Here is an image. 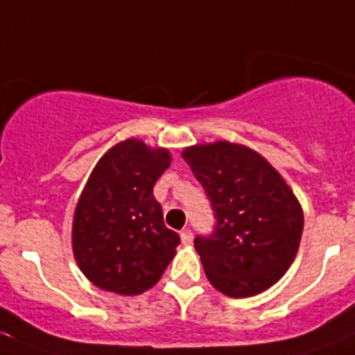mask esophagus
I'll list each match as a JSON object with an SVG mask.
<instances>
[{"label": "esophagus", "instance_id": "1", "mask_svg": "<svg viewBox=\"0 0 355 355\" xmlns=\"http://www.w3.org/2000/svg\"><path fill=\"white\" fill-rule=\"evenodd\" d=\"M180 239L184 245H191V243H193V232H191L189 229H184L180 232Z\"/></svg>", "mask_w": 355, "mask_h": 355}]
</instances>
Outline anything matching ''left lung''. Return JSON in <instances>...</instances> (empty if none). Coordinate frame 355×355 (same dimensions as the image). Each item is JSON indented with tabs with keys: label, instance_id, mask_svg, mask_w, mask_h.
I'll use <instances>...</instances> for the list:
<instances>
[{
	"label": "left lung",
	"instance_id": "1",
	"mask_svg": "<svg viewBox=\"0 0 355 355\" xmlns=\"http://www.w3.org/2000/svg\"><path fill=\"white\" fill-rule=\"evenodd\" d=\"M182 157L214 211V232L195 239L209 282L232 298L266 291L297 257L304 230L297 196L263 155L243 144H195Z\"/></svg>",
	"mask_w": 355,
	"mask_h": 355
}]
</instances>
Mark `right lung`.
<instances>
[{
	"instance_id": "add662e5",
	"label": "right lung",
	"mask_w": 355,
	"mask_h": 355,
	"mask_svg": "<svg viewBox=\"0 0 355 355\" xmlns=\"http://www.w3.org/2000/svg\"><path fill=\"white\" fill-rule=\"evenodd\" d=\"M169 162L166 148L126 139L92 169L73 218V254L100 289L141 295L159 282L177 254L180 237L164 225L153 196Z\"/></svg>"
}]
</instances>
